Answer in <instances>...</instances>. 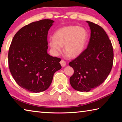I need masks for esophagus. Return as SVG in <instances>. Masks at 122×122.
Returning a JSON list of instances; mask_svg holds the SVG:
<instances>
[{
    "label": "esophagus",
    "mask_w": 122,
    "mask_h": 122,
    "mask_svg": "<svg viewBox=\"0 0 122 122\" xmlns=\"http://www.w3.org/2000/svg\"><path fill=\"white\" fill-rule=\"evenodd\" d=\"M60 63H61V66L62 67H64L65 65H66V63L65 61H64V60H61V61H60Z\"/></svg>",
    "instance_id": "obj_1"
}]
</instances>
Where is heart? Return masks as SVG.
I'll return each instance as SVG.
<instances>
[{
	"label": "heart",
	"instance_id": "heart-1",
	"mask_svg": "<svg viewBox=\"0 0 122 122\" xmlns=\"http://www.w3.org/2000/svg\"><path fill=\"white\" fill-rule=\"evenodd\" d=\"M88 38V32L85 28L69 25L58 29L50 40L49 45L55 55H58L64 46L67 56L75 58L83 52Z\"/></svg>",
	"mask_w": 122,
	"mask_h": 122
}]
</instances>
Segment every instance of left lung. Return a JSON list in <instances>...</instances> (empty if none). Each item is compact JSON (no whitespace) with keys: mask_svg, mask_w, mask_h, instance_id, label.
Here are the masks:
<instances>
[{"mask_svg":"<svg viewBox=\"0 0 122 122\" xmlns=\"http://www.w3.org/2000/svg\"><path fill=\"white\" fill-rule=\"evenodd\" d=\"M87 22L91 32L87 47L69 63L74 70L70 85L80 92H89L102 85L111 72L113 62V47L104 29Z\"/></svg>","mask_w":122,"mask_h":122,"instance_id":"1","label":"left lung"}]
</instances>
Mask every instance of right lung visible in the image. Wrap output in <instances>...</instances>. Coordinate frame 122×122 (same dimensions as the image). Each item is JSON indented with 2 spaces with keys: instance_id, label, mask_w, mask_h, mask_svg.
<instances>
[{
  "instance_id": "obj_1",
  "label": "right lung",
  "mask_w": 122,
  "mask_h": 122,
  "mask_svg": "<svg viewBox=\"0 0 122 122\" xmlns=\"http://www.w3.org/2000/svg\"><path fill=\"white\" fill-rule=\"evenodd\" d=\"M54 21L42 20L20 29L10 46L8 63L16 83L32 93L45 91L60 70L61 58L48 55L47 34Z\"/></svg>"
}]
</instances>
